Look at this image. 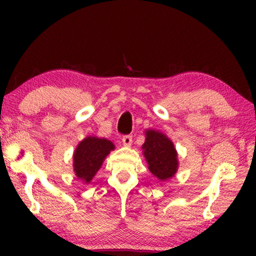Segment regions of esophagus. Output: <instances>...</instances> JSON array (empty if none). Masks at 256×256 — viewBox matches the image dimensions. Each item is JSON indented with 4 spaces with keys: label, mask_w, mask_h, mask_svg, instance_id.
Here are the masks:
<instances>
[{
    "label": "esophagus",
    "mask_w": 256,
    "mask_h": 256,
    "mask_svg": "<svg viewBox=\"0 0 256 256\" xmlns=\"http://www.w3.org/2000/svg\"><path fill=\"white\" fill-rule=\"evenodd\" d=\"M132 135H124V138H122V144L126 146H132Z\"/></svg>",
    "instance_id": "obj_1"
}]
</instances>
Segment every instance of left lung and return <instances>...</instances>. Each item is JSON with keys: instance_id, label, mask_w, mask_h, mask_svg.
Returning a JSON list of instances; mask_svg holds the SVG:
<instances>
[{"instance_id": "left-lung-1", "label": "left lung", "mask_w": 256, "mask_h": 256, "mask_svg": "<svg viewBox=\"0 0 256 256\" xmlns=\"http://www.w3.org/2000/svg\"><path fill=\"white\" fill-rule=\"evenodd\" d=\"M142 149L150 172L157 180H166L174 176L178 169L177 152L166 134L152 129L146 130Z\"/></svg>"}]
</instances>
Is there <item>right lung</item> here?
Instances as JSON below:
<instances>
[{"instance_id":"obj_1","label":"right lung","mask_w":256,"mask_h":256,"mask_svg":"<svg viewBox=\"0 0 256 256\" xmlns=\"http://www.w3.org/2000/svg\"><path fill=\"white\" fill-rule=\"evenodd\" d=\"M114 149V143L110 140L87 136L79 143L73 154V170L76 176L85 184L90 183L106 156Z\"/></svg>"}]
</instances>
